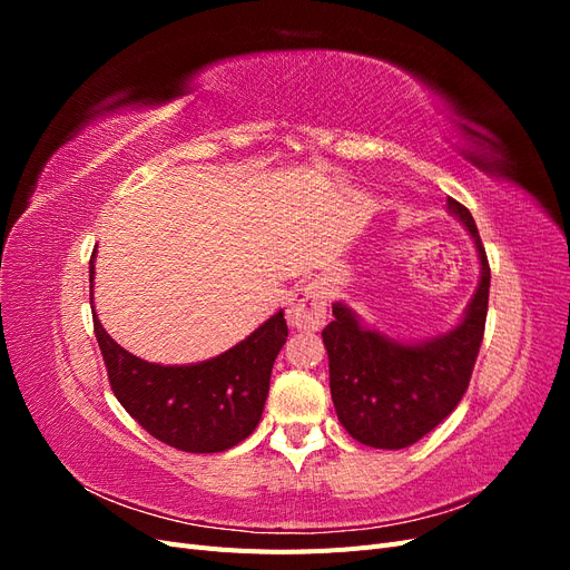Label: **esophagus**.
Here are the masks:
<instances>
[{"instance_id":"obj_1","label":"esophagus","mask_w":570,"mask_h":570,"mask_svg":"<svg viewBox=\"0 0 570 570\" xmlns=\"http://www.w3.org/2000/svg\"><path fill=\"white\" fill-rule=\"evenodd\" d=\"M327 287L321 281H312L299 287L287 304V321L295 331H318L325 323Z\"/></svg>"}]
</instances>
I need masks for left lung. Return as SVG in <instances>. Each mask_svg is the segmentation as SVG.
<instances>
[{"label": "left lung", "instance_id": "obj_1", "mask_svg": "<svg viewBox=\"0 0 570 570\" xmlns=\"http://www.w3.org/2000/svg\"><path fill=\"white\" fill-rule=\"evenodd\" d=\"M446 212L469 230L480 264L478 287L454 327L425 340H396L335 302V318L321 333L337 419L356 442L375 450H404L450 416L469 387L485 333V247L465 206L446 197Z\"/></svg>", "mask_w": 570, "mask_h": 570}]
</instances>
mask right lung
<instances>
[{"label":"right lung","instance_id":"add662e5","mask_svg":"<svg viewBox=\"0 0 570 570\" xmlns=\"http://www.w3.org/2000/svg\"><path fill=\"white\" fill-rule=\"evenodd\" d=\"M95 256L90 304H95ZM95 308V306H92ZM95 335L111 390L151 438L193 454L226 452L254 433L268 396L273 361L287 340L283 308L223 354L197 364H151L105 331L97 312Z\"/></svg>","mask_w":570,"mask_h":570}]
</instances>
